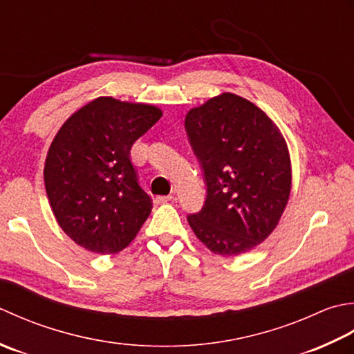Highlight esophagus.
Instances as JSON below:
<instances>
[{"label":"esophagus","mask_w":354,"mask_h":354,"mask_svg":"<svg viewBox=\"0 0 354 354\" xmlns=\"http://www.w3.org/2000/svg\"><path fill=\"white\" fill-rule=\"evenodd\" d=\"M172 200V196H158L154 198V201L157 205H162V203H168V201Z\"/></svg>","instance_id":"obj_1"}]
</instances>
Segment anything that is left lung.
Masks as SVG:
<instances>
[{
    "instance_id": "obj_1",
    "label": "left lung",
    "mask_w": 354,
    "mask_h": 354,
    "mask_svg": "<svg viewBox=\"0 0 354 354\" xmlns=\"http://www.w3.org/2000/svg\"><path fill=\"white\" fill-rule=\"evenodd\" d=\"M185 125L207 186L189 226L214 254H246L275 230L290 198L284 136L261 108L234 93L191 108Z\"/></svg>"
}]
</instances>
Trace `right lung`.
<instances>
[{
  "label": "right lung",
  "instance_id": "obj_1",
  "mask_svg": "<svg viewBox=\"0 0 354 354\" xmlns=\"http://www.w3.org/2000/svg\"><path fill=\"white\" fill-rule=\"evenodd\" d=\"M162 114L156 105L100 96L56 133L44 163L46 192L57 225L77 246L118 254L149 217L153 200L129 151Z\"/></svg>",
  "mask_w": 354,
  "mask_h": 354
}]
</instances>
